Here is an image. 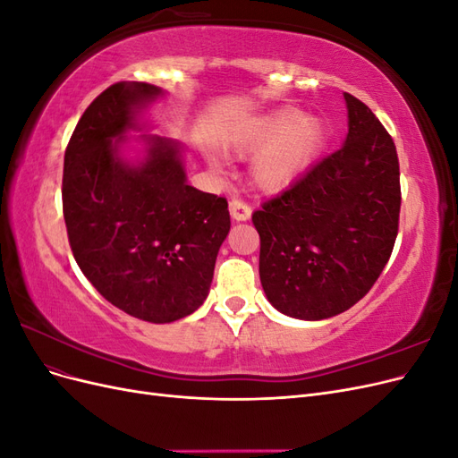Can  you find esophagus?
<instances>
[{"label":"esophagus","instance_id":"1","mask_svg":"<svg viewBox=\"0 0 458 458\" xmlns=\"http://www.w3.org/2000/svg\"><path fill=\"white\" fill-rule=\"evenodd\" d=\"M229 212H231V217L234 221H246V219H250V216H252V208L248 206L246 202L239 200V199H233L229 202Z\"/></svg>","mask_w":458,"mask_h":458}]
</instances>
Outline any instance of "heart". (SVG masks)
I'll list each match as a JSON object with an SVG mask.
<instances>
[{
	"label": "heart",
	"instance_id": "1",
	"mask_svg": "<svg viewBox=\"0 0 458 458\" xmlns=\"http://www.w3.org/2000/svg\"><path fill=\"white\" fill-rule=\"evenodd\" d=\"M325 135L321 118L284 105L234 123L224 148L237 157L250 155L248 177L252 185L263 192H279L310 168ZM208 165L216 174L224 172V160L217 155H208Z\"/></svg>",
	"mask_w": 458,
	"mask_h": 458
}]
</instances>
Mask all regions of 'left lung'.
I'll return each instance as SVG.
<instances>
[{
	"label": "left lung",
	"instance_id": "8db88e82",
	"mask_svg": "<svg viewBox=\"0 0 458 458\" xmlns=\"http://www.w3.org/2000/svg\"><path fill=\"white\" fill-rule=\"evenodd\" d=\"M348 135L252 214L259 281L271 306L301 321L350 310L377 283L399 224V160L372 110L344 93Z\"/></svg>",
	"mask_w": 458,
	"mask_h": 458
}]
</instances>
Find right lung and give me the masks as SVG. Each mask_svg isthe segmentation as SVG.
Wrapping results in <instances>:
<instances>
[{"label": "right lung", "instance_id": "right-lung-1", "mask_svg": "<svg viewBox=\"0 0 458 458\" xmlns=\"http://www.w3.org/2000/svg\"><path fill=\"white\" fill-rule=\"evenodd\" d=\"M164 91L118 81L86 108L64 152L63 212L81 273L105 300L148 323L199 310L231 219L227 200L187 185L179 141L147 135ZM144 135L128 157L129 135Z\"/></svg>", "mask_w": 458, "mask_h": 458}]
</instances>
